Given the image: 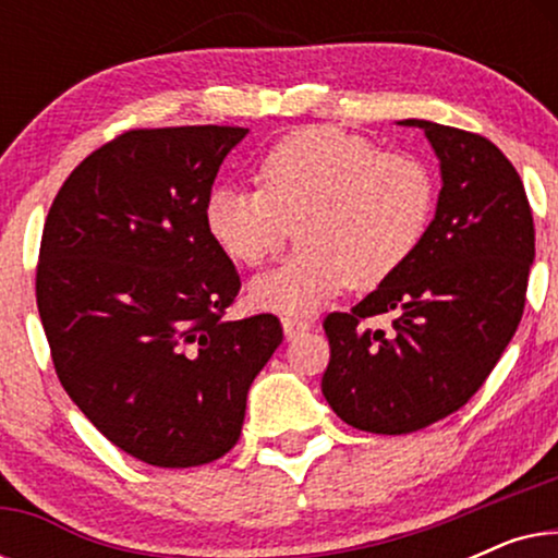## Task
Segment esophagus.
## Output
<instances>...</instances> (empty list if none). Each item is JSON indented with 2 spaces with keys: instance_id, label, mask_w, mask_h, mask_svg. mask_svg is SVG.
Segmentation results:
<instances>
[{
  "instance_id": "1",
  "label": "esophagus",
  "mask_w": 558,
  "mask_h": 558,
  "mask_svg": "<svg viewBox=\"0 0 558 558\" xmlns=\"http://www.w3.org/2000/svg\"><path fill=\"white\" fill-rule=\"evenodd\" d=\"M281 327H284V335H287V340H294V338H300V335L307 332L312 325L307 323V319L284 317V319H281Z\"/></svg>"
}]
</instances>
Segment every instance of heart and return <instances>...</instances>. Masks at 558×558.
Wrapping results in <instances>:
<instances>
[{
	"instance_id": "obj_1",
	"label": "heart",
	"mask_w": 558,
	"mask_h": 558,
	"mask_svg": "<svg viewBox=\"0 0 558 558\" xmlns=\"http://www.w3.org/2000/svg\"><path fill=\"white\" fill-rule=\"evenodd\" d=\"M437 185L422 159L380 151L335 126L302 129L258 162V190L220 185L205 201V231L239 266H262L296 228L302 254L251 281L248 300L281 315H312L348 284L373 289L422 246Z\"/></svg>"
}]
</instances>
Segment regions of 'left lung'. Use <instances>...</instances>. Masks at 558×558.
Wrapping results in <instances>:
<instances>
[{"label": "left lung", "mask_w": 558, "mask_h": 558, "mask_svg": "<svg viewBox=\"0 0 558 558\" xmlns=\"http://www.w3.org/2000/svg\"><path fill=\"white\" fill-rule=\"evenodd\" d=\"M439 157L437 213L416 254L350 312H330L323 393L342 422L409 434L454 414L523 317L536 233L521 174L485 136L424 119ZM393 311L395 330L367 319Z\"/></svg>", "instance_id": "left-lung-1"}]
</instances>
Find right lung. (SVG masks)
<instances>
[{
    "label": "right lung",
    "instance_id": "add662e5",
    "mask_svg": "<svg viewBox=\"0 0 558 558\" xmlns=\"http://www.w3.org/2000/svg\"><path fill=\"white\" fill-rule=\"evenodd\" d=\"M246 134H119L75 167L43 228L35 294L60 384L111 445L155 468L223 457L284 338L274 315L226 319L241 279L205 231L213 182Z\"/></svg>",
    "mask_w": 558,
    "mask_h": 558
}]
</instances>
